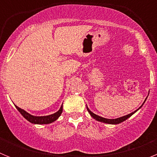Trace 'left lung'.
I'll use <instances>...</instances> for the list:
<instances>
[{
  "mask_svg": "<svg viewBox=\"0 0 157 157\" xmlns=\"http://www.w3.org/2000/svg\"><path fill=\"white\" fill-rule=\"evenodd\" d=\"M87 108V107H86ZM87 110H88V112H90V114L91 115V116H92L94 119H95L96 120H98V121H100V122H102V123H109V124H118V123H122V122H123L124 120H126L127 119H128L129 117H130V116H132L133 114H134V112H137V110L134 111V112H132V113H130V114H128L127 115V116H123V117H120V118H118V119H115V120H109V119H105V118H103V117H101V116H98V115L94 114V113H93L92 112H91L90 109L87 108Z\"/></svg>",
  "mask_w": 157,
  "mask_h": 157,
  "instance_id": "1",
  "label": "left lung"
}]
</instances>
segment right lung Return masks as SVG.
Returning <instances> with one entry per match:
<instances>
[{"label": "right lung", "mask_w": 157, "mask_h": 157, "mask_svg": "<svg viewBox=\"0 0 157 157\" xmlns=\"http://www.w3.org/2000/svg\"><path fill=\"white\" fill-rule=\"evenodd\" d=\"M16 108L26 120H27L29 122L32 123H35V124H48V123H52V122L57 120L58 117L61 115L62 111H63V106H61L57 112L52 115H49V116H34L27 113V112H25L23 109H21L20 108L16 106Z\"/></svg>", "instance_id": "add662e5"}]
</instances>
